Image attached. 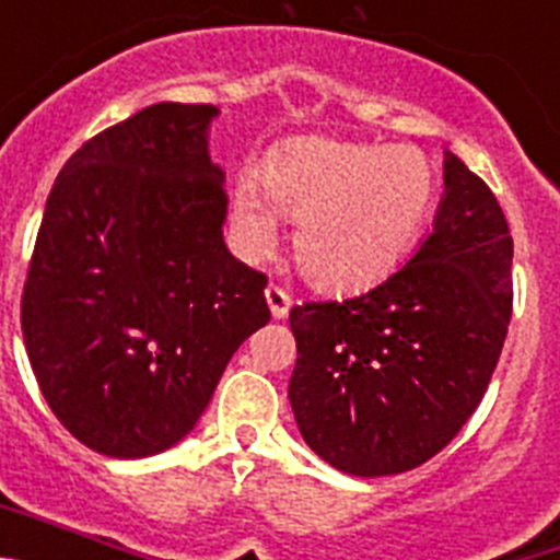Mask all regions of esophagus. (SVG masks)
Here are the masks:
<instances>
[{
    "instance_id": "obj_1",
    "label": "esophagus",
    "mask_w": 560,
    "mask_h": 560,
    "mask_svg": "<svg viewBox=\"0 0 560 560\" xmlns=\"http://www.w3.org/2000/svg\"><path fill=\"white\" fill-rule=\"evenodd\" d=\"M266 303H269V311H271V316H275V319H283V316L289 314V308H291V296L285 294L280 285L271 283L269 289H266Z\"/></svg>"
}]
</instances>
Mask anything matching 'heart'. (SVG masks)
I'll return each instance as SVG.
<instances>
[{"instance_id": "1", "label": "heart", "mask_w": 560, "mask_h": 560, "mask_svg": "<svg viewBox=\"0 0 560 560\" xmlns=\"http://www.w3.org/2000/svg\"><path fill=\"white\" fill-rule=\"evenodd\" d=\"M440 173L420 148L303 140L277 151L232 187V244L260 257L280 219H296L294 252L319 289L361 291L387 280L427 232Z\"/></svg>"}]
</instances>
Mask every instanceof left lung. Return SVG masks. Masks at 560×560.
Returning <instances> with one entry per match:
<instances>
[{
  "mask_svg": "<svg viewBox=\"0 0 560 560\" xmlns=\"http://www.w3.org/2000/svg\"><path fill=\"white\" fill-rule=\"evenodd\" d=\"M446 192L407 264L341 303L294 305L289 400L303 440L353 477L404 474L479 407L513 305V237L491 187L446 151Z\"/></svg>",
  "mask_w": 560,
  "mask_h": 560,
  "instance_id": "1",
  "label": "left lung"
}]
</instances>
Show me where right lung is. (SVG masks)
Instances as JSON below:
<instances>
[{
	"instance_id": "add662e5",
	"label": "right lung",
	"mask_w": 560,
	"mask_h": 560,
	"mask_svg": "<svg viewBox=\"0 0 560 560\" xmlns=\"http://www.w3.org/2000/svg\"><path fill=\"white\" fill-rule=\"evenodd\" d=\"M215 117L190 103L142 108L83 142L44 207L24 348L63 429L106 457L176 446L271 316L266 275L224 244Z\"/></svg>"
}]
</instances>
